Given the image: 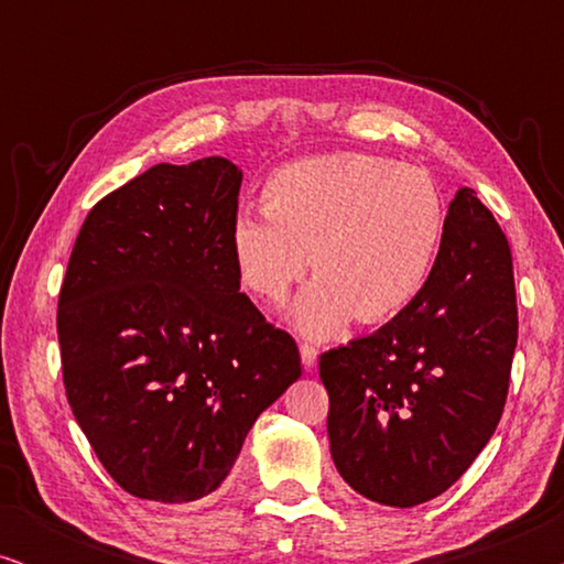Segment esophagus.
<instances>
[{"label": "esophagus", "mask_w": 564, "mask_h": 564, "mask_svg": "<svg viewBox=\"0 0 564 564\" xmlns=\"http://www.w3.org/2000/svg\"><path fill=\"white\" fill-rule=\"evenodd\" d=\"M300 359H303V367L311 372V369L315 367V361H318V349L311 344H300Z\"/></svg>", "instance_id": "esophagus-1"}]
</instances>
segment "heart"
Here are the masks:
<instances>
[{
	"label": "heart",
	"instance_id": "1",
	"mask_svg": "<svg viewBox=\"0 0 564 564\" xmlns=\"http://www.w3.org/2000/svg\"><path fill=\"white\" fill-rule=\"evenodd\" d=\"M264 215L238 213L228 249L241 288L282 305L307 267L318 280L292 305L297 334L334 338L388 323L426 288L442 251L446 205L415 166L367 153L297 161L269 176Z\"/></svg>",
	"mask_w": 564,
	"mask_h": 564
}]
</instances>
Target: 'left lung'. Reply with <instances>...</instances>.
<instances>
[{
	"mask_svg": "<svg viewBox=\"0 0 564 564\" xmlns=\"http://www.w3.org/2000/svg\"><path fill=\"white\" fill-rule=\"evenodd\" d=\"M516 338L511 246L462 187L421 295L375 334L321 357L338 475L392 508L442 496L496 434Z\"/></svg>",
	"mask_w": 564,
	"mask_h": 564,
	"instance_id": "8db88e82",
	"label": "left lung"
}]
</instances>
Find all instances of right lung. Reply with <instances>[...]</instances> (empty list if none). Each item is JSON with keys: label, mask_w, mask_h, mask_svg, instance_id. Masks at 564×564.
<instances>
[{"label": "right lung", "mask_w": 564, "mask_h": 564, "mask_svg": "<svg viewBox=\"0 0 564 564\" xmlns=\"http://www.w3.org/2000/svg\"><path fill=\"white\" fill-rule=\"evenodd\" d=\"M243 172L156 164L91 207L58 295L74 419L130 496L189 503L226 480L253 423L303 375L243 295L228 249Z\"/></svg>", "instance_id": "add662e5"}]
</instances>
